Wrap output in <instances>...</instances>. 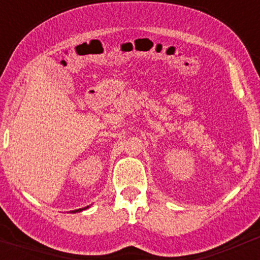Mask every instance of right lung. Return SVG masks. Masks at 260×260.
<instances>
[{
  "instance_id": "right-lung-1",
  "label": "right lung",
  "mask_w": 260,
  "mask_h": 260,
  "mask_svg": "<svg viewBox=\"0 0 260 260\" xmlns=\"http://www.w3.org/2000/svg\"><path fill=\"white\" fill-rule=\"evenodd\" d=\"M88 208V207H85V208H80V209H77V210H74L73 213H78V211H82V210H85V209Z\"/></svg>"
}]
</instances>
